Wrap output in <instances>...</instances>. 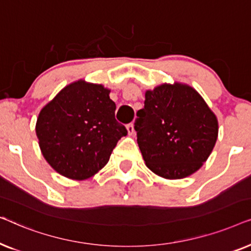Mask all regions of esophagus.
<instances>
[{"label": "esophagus", "mask_w": 251, "mask_h": 251, "mask_svg": "<svg viewBox=\"0 0 251 251\" xmlns=\"http://www.w3.org/2000/svg\"><path fill=\"white\" fill-rule=\"evenodd\" d=\"M126 130H128V133L130 136H132L135 133V126H133V123H129L126 125Z\"/></svg>", "instance_id": "esophagus-1"}]
</instances>
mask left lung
<instances>
[{"mask_svg":"<svg viewBox=\"0 0 251 251\" xmlns=\"http://www.w3.org/2000/svg\"><path fill=\"white\" fill-rule=\"evenodd\" d=\"M135 130L149 169L168 179H180L200 169L210 155L218 122L193 88L162 84L146 91Z\"/></svg>","mask_w":251,"mask_h":251,"instance_id":"obj_1","label":"left lung"}]
</instances>
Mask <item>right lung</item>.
Segmentation results:
<instances>
[{"label": "right lung", "mask_w": 251, "mask_h": 251, "mask_svg": "<svg viewBox=\"0 0 251 251\" xmlns=\"http://www.w3.org/2000/svg\"><path fill=\"white\" fill-rule=\"evenodd\" d=\"M102 85L74 82L41 111L36 136L44 159L71 179H87L108 162L126 126Z\"/></svg>", "instance_id": "obj_1"}]
</instances>
